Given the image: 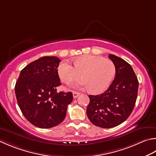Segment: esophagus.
I'll return each mask as SVG.
<instances>
[{
    "label": "esophagus",
    "mask_w": 156,
    "mask_h": 156,
    "mask_svg": "<svg viewBox=\"0 0 156 156\" xmlns=\"http://www.w3.org/2000/svg\"><path fill=\"white\" fill-rule=\"evenodd\" d=\"M79 95H80V93H79L75 92V91L73 92V97H74V98H76V97H78Z\"/></svg>",
    "instance_id": "1"
}]
</instances>
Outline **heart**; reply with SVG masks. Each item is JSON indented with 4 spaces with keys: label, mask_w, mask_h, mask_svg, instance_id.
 <instances>
[{
    "label": "heart",
    "mask_w": 156,
    "mask_h": 156,
    "mask_svg": "<svg viewBox=\"0 0 156 156\" xmlns=\"http://www.w3.org/2000/svg\"><path fill=\"white\" fill-rule=\"evenodd\" d=\"M73 67L68 62H63L58 68V74L64 83L69 84L78 76L82 77L74 85L77 89L89 88L93 93L104 91L110 85L115 75L114 62L102 57L83 55L73 60Z\"/></svg>",
    "instance_id": "obj_1"
}]
</instances>
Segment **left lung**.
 Returning <instances> with one entry per match:
<instances>
[{
    "label": "left lung",
    "mask_w": 156,
    "mask_h": 156,
    "mask_svg": "<svg viewBox=\"0 0 156 156\" xmlns=\"http://www.w3.org/2000/svg\"><path fill=\"white\" fill-rule=\"evenodd\" d=\"M109 58L115 66L114 80L104 93L88 95L87 114L97 126L109 129L118 126L129 117L135 107L139 82L132 67L114 55Z\"/></svg>",
    "instance_id": "1"
}]
</instances>
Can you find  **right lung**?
I'll return each instance as SVG.
<instances>
[{
    "mask_svg": "<svg viewBox=\"0 0 156 156\" xmlns=\"http://www.w3.org/2000/svg\"><path fill=\"white\" fill-rule=\"evenodd\" d=\"M60 62L53 56L34 61L21 70L15 84L18 105L36 127L48 129L62 123L73 100L71 92H57L62 84L57 71Z\"/></svg>",
    "mask_w": 156,
    "mask_h": 156,
    "instance_id": "add662e5",
    "label": "right lung"
}]
</instances>
